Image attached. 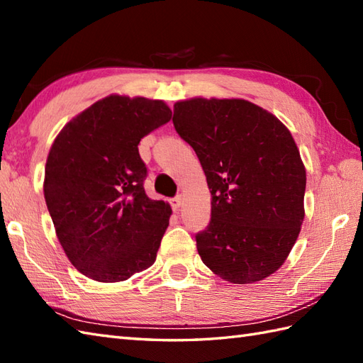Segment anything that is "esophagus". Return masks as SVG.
<instances>
[{
	"instance_id": "1",
	"label": "esophagus",
	"mask_w": 363,
	"mask_h": 363,
	"mask_svg": "<svg viewBox=\"0 0 363 363\" xmlns=\"http://www.w3.org/2000/svg\"><path fill=\"white\" fill-rule=\"evenodd\" d=\"M182 201H184V199H182V196H181V195L172 199V207H173L174 212H176V210H179V207L182 206Z\"/></svg>"
}]
</instances>
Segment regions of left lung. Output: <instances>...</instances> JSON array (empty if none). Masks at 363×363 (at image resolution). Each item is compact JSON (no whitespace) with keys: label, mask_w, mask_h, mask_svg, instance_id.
<instances>
[{"label":"left lung","mask_w":363,"mask_h":363,"mask_svg":"<svg viewBox=\"0 0 363 363\" xmlns=\"http://www.w3.org/2000/svg\"><path fill=\"white\" fill-rule=\"evenodd\" d=\"M173 111L212 195V220L196 235L202 263L233 284L264 280L283 266L305 220L306 168L291 131L244 99L193 97Z\"/></svg>","instance_id":"8db88e82"}]
</instances>
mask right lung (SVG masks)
<instances>
[{"mask_svg":"<svg viewBox=\"0 0 363 363\" xmlns=\"http://www.w3.org/2000/svg\"><path fill=\"white\" fill-rule=\"evenodd\" d=\"M170 119L164 100L111 94L72 117L49 150V215L67 259L91 280L125 281L156 261L172 207L145 195L138 145Z\"/></svg>","mask_w":363,"mask_h":363,"instance_id":"right-lung-1","label":"right lung"}]
</instances>
